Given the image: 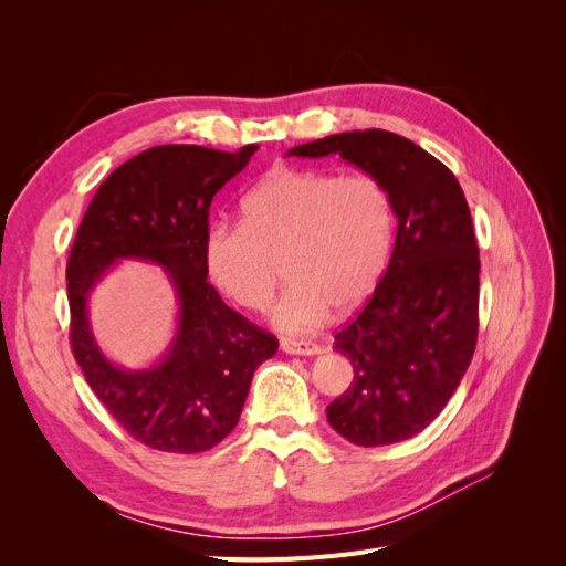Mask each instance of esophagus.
I'll return each mask as SVG.
<instances>
[{
    "instance_id": "obj_1",
    "label": "esophagus",
    "mask_w": 566,
    "mask_h": 566,
    "mask_svg": "<svg viewBox=\"0 0 566 566\" xmlns=\"http://www.w3.org/2000/svg\"><path fill=\"white\" fill-rule=\"evenodd\" d=\"M281 349L285 354H297V356H316L323 352L321 345L316 342H306V339H293V337H283L281 339Z\"/></svg>"
}]
</instances>
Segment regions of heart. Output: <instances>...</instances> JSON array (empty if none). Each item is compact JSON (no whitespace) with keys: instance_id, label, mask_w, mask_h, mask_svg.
Listing matches in <instances>:
<instances>
[{"instance_id":"1","label":"heart","mask_w":566,"mask_h":566,"mask_svg":"<svg viewBox=\"0 0 566 566\" xmlns=\"http://www.w3.org/2000/svg\"><path fill=\"white\" fill-rule=\"evenodd\" d=\"M243 214L210 227V276L233 302L264 312L285 264L290 285L271 312L283 333L318 328L333 306L356 310L387 269L394 214L370 175L279 167L245 196Z\"/></svg>"}]
</instances>
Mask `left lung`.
Listing matches in <instances>:
<instances>
[{
  "label": "left lung",
  "mask_w": 566,
  "mask_h": 566,
  "mask_svg": "<svg viewBox=\"0 0 566 566\" xmlns=\"http://www.w3.org/2000/svg\"><path fill=\"white\" fill-rule=\"evenodd\" d=\"M287 156H339L389 196L391 260L364 312L335 335L354 380L325 413L356 447L406 441L449 403L476 345L479 248L465 193L447 165L385 129L333 134Z\"/></svg>",
  "instance_id": "left-lung-1"
}]
</instances>
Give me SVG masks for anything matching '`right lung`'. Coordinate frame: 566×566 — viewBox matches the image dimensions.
<instances>
[{
  "label": "right lung",
  "instance_id": "right-lung-1",
  "mask_svg": "<svg viewBox=\"0 0 566 566\" xmlns=\"http://www.w3.org/2000/svg\"><path fill=\"white\" fill-rule=\"evenodd\" d=\"M256 148L179 144L139 153L98 186L67 256L75 361L119 427L156 451L217 447L241 418L254 370L279 349L276 337L219 297L205 256L210 202ZM123 259L163 265L180 304L170 347L139 371L113 365L88 325L93 287Z\"/></svg>",
  "mask_w": 566,
  "mask_h": 566
}]
</instances>
